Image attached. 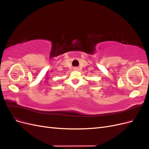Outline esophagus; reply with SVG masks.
I'll return each instance as SVG.
<instances>
[{
  "label": "esophagus",
  "instance_id": "obj_1",
  "mask_svg": "<svg viewBox=\"0 0 149 149\" xmlns=\"http://www.w3.org/2000/svg\"><path fill=\"white\" fill-rule=\"evenodd\" d=\"M74 70H78V68H74Z\"/></svg>",
  "mask_w": 149,
  "mask_h": 149
}]
</instances>
